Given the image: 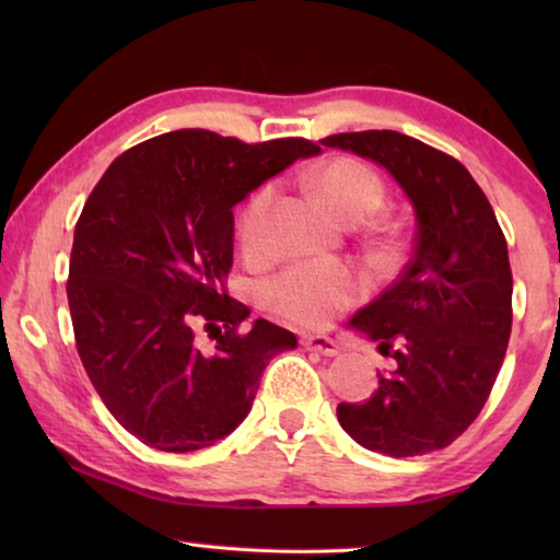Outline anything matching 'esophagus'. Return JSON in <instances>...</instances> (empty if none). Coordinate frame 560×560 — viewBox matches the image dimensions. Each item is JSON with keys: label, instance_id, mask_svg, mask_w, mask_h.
<instances>
[{"label": "esophagus", "instance_id": "obj_1", "mask_svg": "<svg viewBox=\"0 0 560 560\" xmlns=\"http://www.w3.org/2000/svg\"><path fill=\"white\" fill-rule=\"evenodd\" d=\"M301 346L306 348V350H316V353L328 355V358H334V355L340 353V348H338L336 340L328 338V336H303L301 338Z\"/></svg>", "mask_w": 560, "mask_h": 560}]
</instances>
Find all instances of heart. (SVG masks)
<instances>
[{
  "label": "heart",
  "instance_id": "1",
  "mask_svg": "<svg viewBox=\"0 0 560 560\" xmlns=\"http://www.w3.org/2000/svg\"><path fill=\"white\" fill-rule=\"evenodd\" d=\"M318 195L346 220H365L385 200V185L371 167L350 158L330 160L314 173ZM273 185L264 183L246 197L236 214V240L246 257H259L267 246V214ZM363 279L336 261H301L264 283V306L273 316L303 328L326 326L340 311L363 296Z\"/></svg>",
  "mask_w": 560,
  "mask_h": 560
}]
</instances>
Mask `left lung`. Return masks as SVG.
<instances>
[{
  "instance_id": "1",
  "label": "left lung",
  "mask_w": 560,
  "mask_h": 560,
  "mask_svg": "<svg viewBox=\"0 0 560 560\" xmlns=\"http://www.w3.org/2000/svg\"><path fill=\"white\" fill-rule=\"evenodd\" d=\"M324 145L375 160L415 205V249L400 277L350 326L377 340L395 371L338 422L365 450L415 457L450 447L477 420L511 336L506 236L457 158L397 130L336 132Z\"/></svg>"
}]
</instances>
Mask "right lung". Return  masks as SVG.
<instances>
[{
	"label": "right lung",
	"mask_w": 560,
	"mask_h": 560,
	"mask_svg": "<svg viewBox=\"0 0 560 560\" xmlns=\"http://www.w3.org/2000/svg\"><path fill=\"white\" fill-rule=\"evenodd\" d=\"M316 153L306 138L187 128L132 145L93 187L66 281L75 350L108 412L148 447H212L249 415L269 360L296 348L264 318L244 330L249 308L222 281L232 207Z\"/></svg>",
	"instance_id": "right-lung-1"
}]
</instances>
